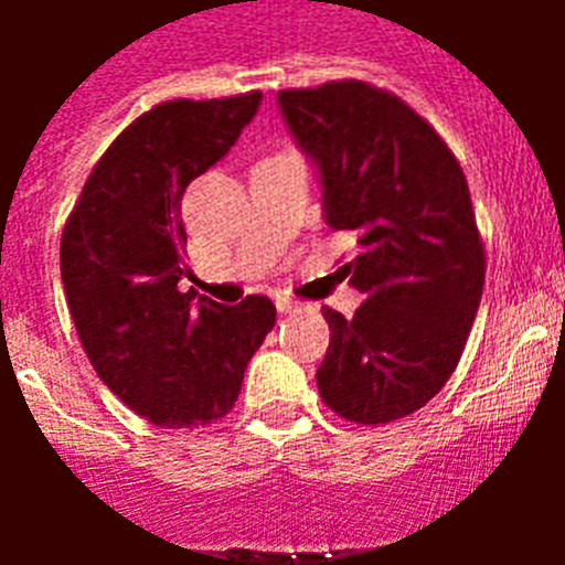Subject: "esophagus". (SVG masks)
<instances>
[{
    "label": "esophagus",
    "mask_w": 565,
    "mask_h": 565,
    "mask_svg": "<svg viewBox=\"0 0 565 565\" xmlns=\"http://www.w3.org/2000/svg\"><path fill=\"white\" fill-rule=\"evenodd\" d=\"M275 308H278V313H292V310H299L301 305L299 301L287 299V296H275Z\"/></svg>",
    "instance_id": "esophagus-1"
}]
</instances>
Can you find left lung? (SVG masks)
I'll list each match as a JSON object with an SVG mask.
<instances>
[{"label":"left lung","instance_id":"8db88e82","mask_svg":"<svg viewBox=\"0 0 565 565\" xmlns=\"http://www.w3.org/2000/svg\"><path fill=\"white\" fill-rule=\"evenodd\" d=\"M278 102L319 167L326 222L361 243L340 273L366 301L352 319L322 310L319 395L358 425L404 419L446 386L481 305L487 255L466 175L437 128L384 87L343 78Z\"/></svg>","mask_w":565,"mask_h":565}]
</instances>
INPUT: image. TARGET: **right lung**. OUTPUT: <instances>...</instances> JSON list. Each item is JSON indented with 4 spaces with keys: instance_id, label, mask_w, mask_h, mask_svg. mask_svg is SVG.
Listing matches in <instances>:
<instances>
[{
    "instance_id": "1",
    "label": "right lung",
    "mask_w": 565,
    "mask_h": 565,
    "mask_svg": "<svg viewBox=\"0 0 565 565\" xmlns=\"http://www.w3.org/2000/svg\"><path fill=\"white\" fill-rule=\"evenodd\" d=\"M264 93L172 99L146 110L84 181L61 234V278L96 375L158 428H204L234 407L275 305L222 308L190 273L181 195L237 143Z\"/></svg>"
}]
</instances>
